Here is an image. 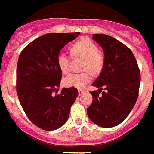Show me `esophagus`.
Wrapping results in <instances>:
<instances>
[{
	"label": "esophagus",
	"mask_w": 154,
	"mask_h": 154,
	"mask_svg": "<svg viewBox=\"0 0 154 154\" xmlns=\"http://www.w3.org/2000/svg\"><path fill=\"white\" fill-rule=\"evenodd\" d=\"M85 92V91L84 89H79V95H82V94H84Z\"/></svg>",
	"instance_id": "esophagus-1"
}]
</instances>
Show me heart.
Masks as SVG:
<instances>
[{"label": "heart", "mask_w": 154, "mask_h": 154, "mask_svg": "<svg viewBox=\"0 0 154 154\" xmlns=\"http://www.w3.org/2000/svg\"><path fill=\"white\" fill-rule=\"evenodd\" d=\"M71 53L73 56L83 59L82 69L84 72L72 73L64 79L65 85L76 88H83L91 80V72L98 75L104 66V56L98 52V46L88 38H83L72 46ZM57 64L62 72L69 71V57L61 52L57 56Z\"/></svg>", "instance_id": "heart-1"}]
</instances>
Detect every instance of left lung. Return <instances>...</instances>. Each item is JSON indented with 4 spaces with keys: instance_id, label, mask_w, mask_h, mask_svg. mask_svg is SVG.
<instances>
[{
    "instance_id": "8db88e82",
    "label": "left lung",
    "mask_w": 154,
    "mask_h": 154,
    "mask_svg": "<svg viewBox=\"0 0 154 154\" xmlns=\"http://www.w3.org/2000/svg\"><path fill=\"white\" fill-rule=\"evenodd\" d=\"M92 39L104 51V66L91 84L93 101L87 114L93 123L102 128L121 124L130 114L139 92L140 74L133 53L112 36L93 34ZM104 88L105 91H101ZM102 92L101 94L99 93Z\"/></svg>"
}]
</instances>
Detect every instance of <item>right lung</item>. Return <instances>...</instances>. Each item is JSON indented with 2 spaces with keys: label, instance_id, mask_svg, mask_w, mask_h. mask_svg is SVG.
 Returning a JSON list of instances; mask_svg holds the SVG:
<instances>
[{
  "label": "right lung",
  "instance_id": "add662e5",
  "mask_svg": "<svg viewBox=\"0 0 154 154\" xmlns=\"http://www.w3.org/2000/svg\"><path fill=\"white\" fill-rule=\"evenodd\" d=\"M80 33H47L23 49L17 66V93L23 109L36 126L45 131L61 128L78 96L75 88L58 93L62 71L57 56Z\"/></svg>",
  "mask_w": 154,
  "mask_h": 154
}]
</instances>
